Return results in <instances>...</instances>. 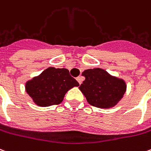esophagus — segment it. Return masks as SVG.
I'll use <instances>...</instances> for the list:
<instances>
[{
	"label": "esophagus",
	"instance_id": "obj_1",
	"mask_svg": "<svg viewBox=\"0 0 151 151\" xmlns=\"http://www.w3.org/2000/svg\"><path fill=\"white\" fill-rule=\"evenodd\" d=\"M82 80H83V79H82V77H78V78H77V81H78V83L80 84V85L82 83Z\"/></svg>",
	"mask_w": 151,
	"mask_h": 151
}]
</instances>
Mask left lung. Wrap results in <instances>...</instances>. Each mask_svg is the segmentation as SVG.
I'll use <instances>...</instances> for the list:
<instances>
[{"label":"left lung","instance_id":"obj_1","mask_svg":"<svg viewBox=\"0 0 151 151\" xmlns=\"http://www.w3.org/2000/svg\"><path fill=\"white\" fill-rule=\"evenodd\" d=\"M86 78L79 89L88 103L96 108L110 109L116 105L127 89L123 79L111 76L101 68L88 69L82 73Z\"/></svg>","mask_w":151,"mask_h":151}]
</instances>
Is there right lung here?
Masks as SVG:
<instances>
[{"label": "right lung", "instance_id": "right-lung-1", "mask_svg": "<svg viewBox=\"0 0 151 151\" xmlns=\"http://www.w3.org/2000/svg\"><path fill=\"white\" fill-rule=\"evenodd\" d=\"M78 86L79 83L71 77L67 69L49 67L27 81L25 89L35 104L48 107L62 103L67 91Z\"/></svg>", "mask_w": 151, "mask_h": 151}]
</instances>
